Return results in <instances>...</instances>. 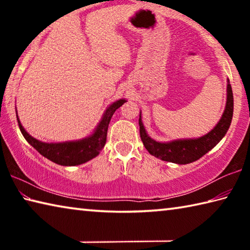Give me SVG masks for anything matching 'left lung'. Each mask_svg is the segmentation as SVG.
<instances>
[{
  "label": "left lung",
  "instance_id": "obj_1",
  "mask_svg": "<svg viewBox=\"0 0 250 250\" xmlns=\"http://www.w3.org/2000/svg\"><path fill=\"white\" fill-rule=\"evenodd\" d=\"M232 110H234V98H232V90L227 82V101L226 108L224 110L222 119L219 120L216 126L207 133L204 137L198 139H188V140H176L167 143L156 142L146 134L145 126L141 121V115L139 118V125H140V137L143 146L149 151V153L167 162L176 164H188L202 158L209 150L217 145L226 134L229 128Z\"/></svg>",
  "mask_w": 250,
  "mask_h": 250
}]
</instances>
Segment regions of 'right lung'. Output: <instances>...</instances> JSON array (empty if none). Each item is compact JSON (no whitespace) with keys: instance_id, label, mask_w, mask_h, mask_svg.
Returning a JSON list of instances; mask_svg holds the SVG:
<instances>
[{"instance_id":"right-lung-1","label":"right lung","mask_w":250,"mask_h":250,"mask_svg":"<svg viewBox=\"0 0 250 250\" xmlns=\"http://www.w3.org/2000/svg\"><path fill=\"white\" fill-rule=\"evenodd\" d=\"M125 103V99H120L116 101V103H113L110 107H108L94 134L80 141L62 143L42 142L31 137L24 130L19 118L18 122L21 132L24 135V138L26 139V141L34 149L39 151L42 155L50 161H53L54 163L59 164V166H78V164H83L87 162V161L94 159L103 150V147L105 145V140H107L108 125L110 120H111V117L116 110L120 108Z\"/></svg>"}]
</instances>
